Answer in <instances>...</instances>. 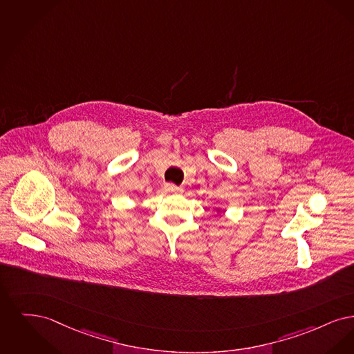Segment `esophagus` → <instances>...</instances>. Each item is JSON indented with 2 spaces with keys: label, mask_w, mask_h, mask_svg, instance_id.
<instances>
[{
  "label": "esophagus",
  "mask_w": 354,
  "mask_h": 354,
  "mask_svg": "<svg viewBox=\"0 0 354 354\" xmlns=\"http://www.w3.org/2000/svg\"><path fill=\"white\" fill-rule=\"evenodd\" d=\"M165 190L167 192H169V193H183V189L181 187H178V186H176V185L173 184H167L165 185Z\"/></svg>",
  "instance_id": "esophagus-1"
}]
</instances>
